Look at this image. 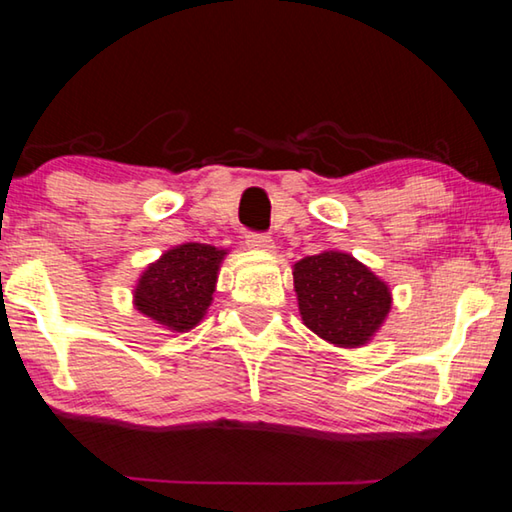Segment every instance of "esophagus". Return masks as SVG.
<instances>
[{
    "label": "esophagus",
    "mask_w": 512,
    "mask_h": 512,
    "mask_svg": "<svg viewBox=\"0 0 512 512\" xmlns=\"http://www.w3.org/2000/svg\"><path fill=\"white\" fill-rule=\"evenodd\" d=\"M246 244L250 248H257V250H273V239L266 235V232H248L246 235Z\"/></svg>",
    "instance_id": "obj_1"
}]
</instances>
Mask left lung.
<instances>
[{"label":"left lung","instance_id":"1","mask_svg":"<svg viewBox=\"0 0 512 512\" xmlns=\"http://www.w3.org/2000/svg\"><path fill=\"white\" fill-rule=\"evenodd\" d=\"M293 284L305 325L339 348L370 341L391 309L386 282L348 253L327 250L300 259Z\"/></svg>","mask_w":512,"mask_h":512}]
</instances>
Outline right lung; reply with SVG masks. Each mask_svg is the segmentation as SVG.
<instances>
[{
    "label": "right lung",
    "mask_w": 512,
    "mask_h": 512,
    "mask_svg": "<svg viewBox=\"0 0 512 512\" xmlns=\"http://www.w3.org/2000/svg\"><path fill=\"white\" fill-rule=\"evenodd\" d=\"M223 250L183 244L146 268L135 289V307L171 332L196 327L212 302Z\"/></svg>",
    "instance_id": "add662e5"
}]
</instances>
